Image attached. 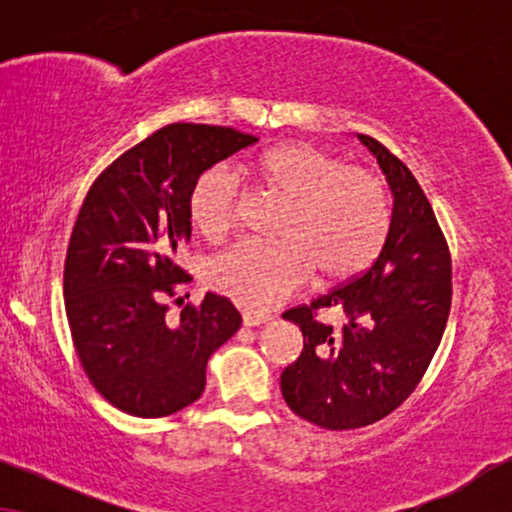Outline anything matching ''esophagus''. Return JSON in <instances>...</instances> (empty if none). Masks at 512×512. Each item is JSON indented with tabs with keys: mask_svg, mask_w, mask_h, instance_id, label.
Returning <instances> with one entry per match:
<instances>
[{
	"mask_svg": "<svg viewBox=\"0 0 512 512\" xmlns=\"http://www.w3.org/2000/svg\"><path fill=\"white\" fill-rule=\"evenodd\" d=\"M272 317L268 312H256V310H242V321L244 326H261V324H268Z\"/></svg>",
	"mask_w": 512,
	"mask_h": 512,
	"instance_id": "esophagus-1",
	"label": "esophagus"
}]
</instances>
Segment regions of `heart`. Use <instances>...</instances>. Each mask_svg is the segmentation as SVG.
<instances>
[{"instance_id": "b5f03b06", "label": "heart", "mask_w": 512, "mask_h": 512, "mask_svg": "<svg viewBox=\"0 0 512 512\" xmlns=\"http://www.w3.org/2000/svg\"><path fill=\"white\" fill-rule=\"evenodd\" d=\"M256 170L270 191L289 200L279 228L284 240H242L221 251L209 263L216 291L242 305L272 307L317 265L321 275L345 279L375 261L391 221L387 188L375 172L307 142L265 151ZM188 209L200 233H228L240 209V181L228 167H209L195 179Z\"/></svg>"}]
</instances>
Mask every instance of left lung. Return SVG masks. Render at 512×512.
<instances>
[{
    "label": "left lung",
    "instance_id": "left-lung-1",
    "mask_svg": "<svg viewBox=\"0 0 512 512\" xmlns=\"http://www.w3.org/2000/svg\"><path fill=\"white\" fill-rule=\"evenodd\" d=\"M356 137L394 195L387 240L359 277L284 312L303 331V352L284 368L282 396L298 417L331 431L380 422L415 391L452 305L450 249L422 186L387 146ZM321 306L346 314L340 332L316 321Z\"/></svg>",
    "mask_w": 512,
    "mask_h": 512
}]
</instances>
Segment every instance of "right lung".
Wrapping results in <instances>:
<instances>
[{
  "mask_svg": "<svg viewBox=\"0 0 512 512\" xmlns=\"http://www.w3.org/2000/svg\"><path fill=\"white\" fill-rule=\"evenodd\" d=\"M254 142L221 125H165L116 158L83 200L65 258L69 331L88 380L128 415L167 417L198 401L209 356L242 324L212 291L177 319L165 300L191 279L172 256L191 240L195 179Z\"/></svg>",
  "mask_w": 512,
  "mask_h": 512,
  "instance_id": "obj_1",
  "label": "right lung"
}]
</instances>
